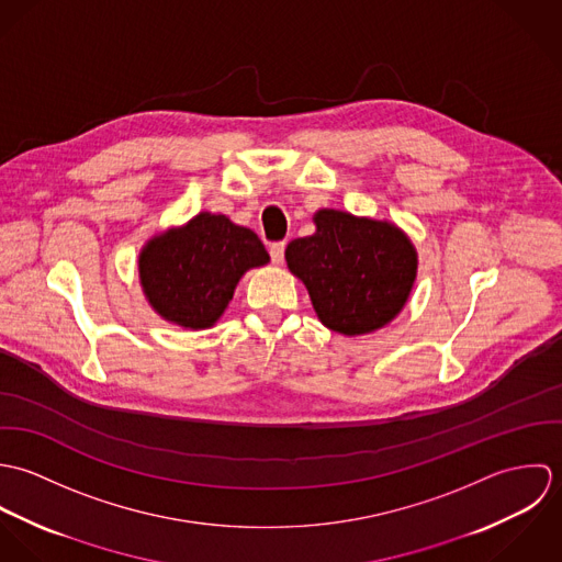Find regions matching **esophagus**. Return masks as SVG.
Listing matches in <instances>:
<instances>
[{"mask_svg": "<svg viewBox=\"0 0 562 562\" xmlns=\"http://www.w3.org/2000/svg\"><path fill=\"white\" fill-rule=\"evenodd\" d=\"M270 259H272V263H281L283 261V250H285V244L283 241H274V244H270Z\"/></svg>", "mask_w": 562, "mask_h": 562, "instance_id": "esophagus-1", "label": "esophagus"}]
</instances>
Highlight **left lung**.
Instances as JSON below:
<instances>
[{"mask_svg":"<svg viewBox=\"0 0 562 562\" xmlns=\"http://www.w3.org/2000/svg\"><path fill=\"white\" fill-rule=\"evenodd\" d=\"M316 234L296 238L285 261L312 299L318 321L346 337L368 335L394 321L417 279V250L392 221L318 210Z\"/></svg>","mask_w":562,"mask_h":562,"instance_id":"obj_1","label":"left lung"}]
</instances>
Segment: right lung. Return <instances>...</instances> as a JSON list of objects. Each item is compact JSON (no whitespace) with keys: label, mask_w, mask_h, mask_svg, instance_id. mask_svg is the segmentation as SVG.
<instances>
[{"label":"right lung","mask_w":562,"mask_h":562,"mask_svg":"<svg viewBox=\"0 0 562 562\" xmlns=\"http://www.w3.org/2000/svg\"><path fill=\"white\" fill-rule=\"evenodd\" d=\"M268 261L270 255L255 232L225 214L199 212L145 241L138 277L161 321L203 330L221 321L241 277Z\"/></svg>","instance_id":"obj_1"}]
</instances>
